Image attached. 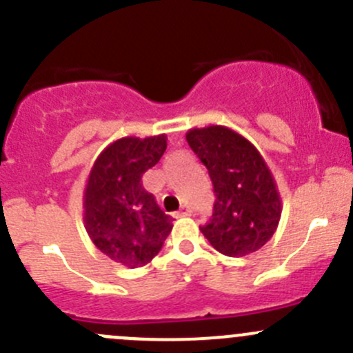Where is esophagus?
<instances>
[{
  "instance_id": "1",
  "label": "esophagus",
  "mask_w": 353,
  "mask_h": 353,
  "mask_svg": "<svg viewBox=\"0 0 353 353\" xmlns=\"http://www.w3.org/2000/svg\"><path fill=\"white\" fill-rule=\"evenodd\" d=\"M190 213H191L190 206L184 205V206H181V210H179V212H177L174 216H176V219H179V216H188V215H190Z\"/></svg>"
}]
</instances>
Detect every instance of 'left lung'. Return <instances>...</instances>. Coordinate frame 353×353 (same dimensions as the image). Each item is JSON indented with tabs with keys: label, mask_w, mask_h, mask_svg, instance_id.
I'll list each match as a JSON object with an SVG mask.
<instances>
[{
	"label": "left lung",
	"mask_w": 353,
	"mask_h": 353,
	"mask_svg": "<svg viewBox=\"0 0 353 353\" xmlns=\"http://www.w3.org/2000/svg\"><path fill=\"white\" fill-rule=\"evenodd\" d=\"M186 140L208 170L216 196L203 236L230 258L261 249L275 234L283 208L266 160L248 138L222 124L191 128Z\"/></svg>",
	"instance_id": "1"
}]
</instances>
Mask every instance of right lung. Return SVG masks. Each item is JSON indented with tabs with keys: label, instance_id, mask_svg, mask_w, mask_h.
<instances>
[{
	"label": "right lung",
	"instance_id": "1",
	"mask_svg": "<svg viewBox=\"0 0 353 353\" xmlns=\"http://www.w3.org/2000/svg\"><path fill=\"white\" fill-rule=\"evenodd\" d=\"M167 148V134L124 137L99 154L83 191V223L95 248L128 268L150 263L172 219L143 190L141 177Z\"/></svg>",
	"mask_w": 353,
	"mask_h": 353
}]
</instances>
